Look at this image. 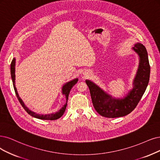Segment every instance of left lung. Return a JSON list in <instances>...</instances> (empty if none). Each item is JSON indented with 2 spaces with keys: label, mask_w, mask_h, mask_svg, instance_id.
I'll return each mask as SVG.
<instances>
[{
  "label": "left lung",
  "mask_w": 160,
  "mask_h": 160,
  "mask_svg": "<svg viewBox=\"0 0 160 160\" xmlns=\"http://www.w3.org/2000/svg\"><path fill=\"white\" fill-rule=\"evenodd\" d=\"M132 49L139 57V64L132 82V89L122 98H115L90 80L86 83L89 88L92 103L98 113L103 117L115 118L125 116L134 109L144 93L150 79V67L146 47L140 43Z\"/></svg>",
  "instance_id": "1"
}]
</instances>
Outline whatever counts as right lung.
Wrapping results in <instances>:
<instances>
[{"label": "right lung", "instance_id": "1", "mask_svg": "<svg viewBox=\"0 0 160 160\" xmlns=\"http://www.w3.org/2000/svg\"><path fill=\"white\" fill-rule=\"evenodd\" d=\"M15 66H16V58H14L12 59V61L11 62L10 64V72H11V78L12 80V82H13V86L14 88V91L15 93L16 94V96L18 99L20 103H21V105H22V107L23 108L26 110V111L28 114L30 115L31 116L37 118V119H42V120H56L60 118L61 117H62V115L64 114L65 109L67 108V101H68V95L70 90L72 89V88L77 83V82L78 81V78H75L72 80H70L68 82H67L66 84H64L62 88V95H64L66 98V103H65L62 107L61 108V109L60 110H58V111H57L56 113H50V114H38L35 113V112L32 111V110L29 109L28 108H27V106H26V105L23 103V102L22 101V99L20 98L18 93V91L15 86Z\"/></svg>", "mask_w": 160, "mask_h": 160}]
</instances>
